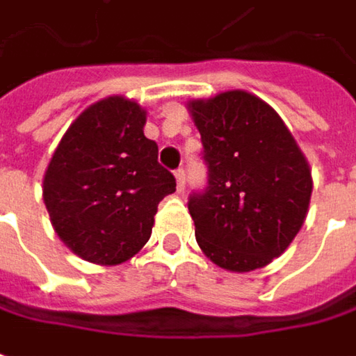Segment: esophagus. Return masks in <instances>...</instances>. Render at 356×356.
Listing matches in <instances>:
<instances>
[{
  "mask_svg": "<svg viewBox=\"0 0 356 356\" xmlns=\"http://www.w3.org/2000/svg\"><path fill=\"white\" fill-rule=\"evenodd\" d=\"M175 179H177V189L179 191H183V189H185V171H183V169H177V171H175Z\"/></svg>",
  "mask_w": 356,
  "mask_h": 356,
  "instance_id": "esophagus-1",
  "label": "esophagus"
}]
</instances>
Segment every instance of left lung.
<instances>
[{
	"instance_id": "8db88e82",
	"label": "left lung",
	"mask_w": 356,
	"mask_h": 356,
	"mask_svg": "<svg viewBox=\"0 0 356 356\" xmlns=\"http://www.w3.org/2000/svg\"><path fill=\"white\" fill-rule=\"evenodd\" d=\"M189 111L207 165V187L187 203L197 243L223 269H261L305 223L309 163L277 111L247 91L191 101Z\"/></svg>"
}]
</instances>
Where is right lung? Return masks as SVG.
I'll use <instances>...</instances> for the list:
<instances>
[{
	"label": "right lung",
	"instance_id": "1",
	"mask_svg": "<svg viewBox=\"0 0 356 356\" xmlns=\"http://www.w3.org/2000/svg\"><path fill=\"white\" fill-rule=\"evenodd\" d=\"M143 125L135 101H97L71 123L45 171L55 233L89 263L119 265L135 255L151 237L159 201L177 187Z\"/></svg>",
	"mask_w": 356,
	"mask_h": 356
}]
</instances>
